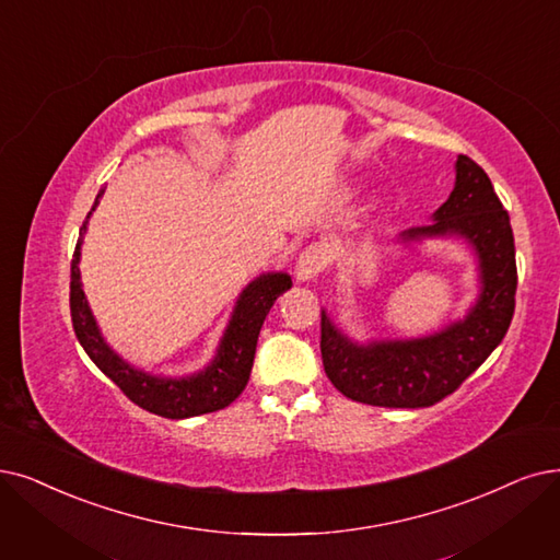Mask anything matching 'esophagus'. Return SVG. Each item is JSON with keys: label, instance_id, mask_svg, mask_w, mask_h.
Masks as SVG:
<instances>
[{"label": "esophagus", "instance_id": "1", "mask_svg": "<svg viewBox=\"0 0 560 560\" xmlns=\"http://www.w3.org/2000/svg\"><path fill=\"white\" fill-rule=\"evenodd\" d=\"M330 261V250L324 243H312L299 255L296 261V278L299 280H315Z\"/></svg>", "mask_w": 560, "mask_h": 560}]
</instances>
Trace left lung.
Instances as JSON below:
<instances>
[{
	"mask_svg": "<svg viewBox=\"0 0 560 560\" xmlns=\"http://www.w3.org/2000/svg\"><path fill=\"white\" fill-rule=\"evenodd\" d=\"M455 170V188L434 220L407 230L401 238H466L478 255L480 296L464 319L439 332L370 345L351 342L322 310L324 370L330 384L353 401L390 409L432 407L487 361L510 328L517 292L510 215L478 163L459 155Z\"/></svg>",
	"mask_w": 560,
	"mask_h": 560,
	"instance_id": "left-lung-1",
	"label": "left lung"
}]
</instances>
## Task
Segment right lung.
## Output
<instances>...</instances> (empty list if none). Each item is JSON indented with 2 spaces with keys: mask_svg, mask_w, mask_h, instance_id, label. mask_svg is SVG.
<instances>
[{
  "mask_svg": "<svg viewBox=\"0 0 560 560\" xmlns=\"http://www.w3.org/2000/svg\"><path fill=\"white\" fill-rule=\"evenodd\" d=\"M103 192L105 188L96 195L92 211L98 207ZM92 211H89V215H92ZM86 220L80 228V238L71 261V319L86 355L92 358L105 376H109L121 388V393L130 401H136L138 407L149 413L182 420L230 407L250 378L257 338L268 310L273 307L280 294H284L292 287V278L287 273H264L243 289L234 305L225 335L220 340L218 353L209 368L182 378L153 376L128 365L121 355L107 347L92 310H89L78 268Z\"/></svg>",
  "mask_w": 560,
  "mask_h": 560,
  "instance_id": "add662e5",
  "label": "right lung"
}]
</instances>
